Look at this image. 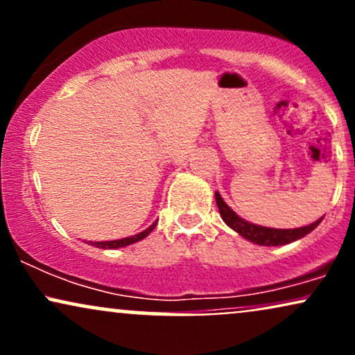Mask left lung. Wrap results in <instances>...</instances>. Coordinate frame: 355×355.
I'll return each mask as SVG.
<instances>
[{
  "label": "left lung",
  "instance_id": "8db88e82",
  "mask_svg": "<svg viewBox=\"0 0 355 355\" xmlns=\"http://www.w3.org/2000/svg\"><path fill=\"white\" fill-rule=\"evenodd\" d=\"M215 200H217L220 217H222L223 222H225L232 230L237 232L240 237L248 240V242L263 247H279L295 242V240L311 234L313 229H317V225H319L322 218H324L322 217L311 223V225L299 227V229H270V227L257 225V223H250L247 222V220H243L242 217H239V215L223 202V198L220 197L218 191H215Z\"/></svg>",
  "mask_w": 355,
  "mask_h": 355
}]
</instances>
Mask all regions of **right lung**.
<instances>
[{
	"label": "right lung",
	"mask_w": 355,
	"mask_h": 355,
	"mask_svg": "<svg viewBox=\"0 0 355 355\" xmlns=\"http://www.w3.org/2000/svg\"><path fill=\"white\" fill-rule=\"evenodd\" d=\"M155 227H157V222H153L152 225L148 227V229H145L144 232H140V234H137V235H132V237H125V239H118V240H108V242H88V243H89V245H93V247L105 248V250H107V248H108V250H113V248H121V247L132 245V243L140 242V240L148 237V234L155 229Z\"/></svg>",
	"instance_id": "1"
}]
</instances>
